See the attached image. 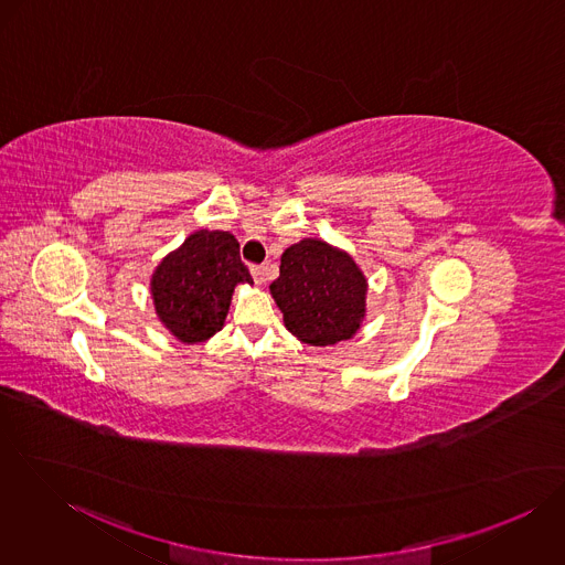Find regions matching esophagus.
<instances>
[{
	"instance_id": "1",
	"label": "esophagus",
	"mask_w": 565,
	"mask_h": 565,
	"mask_svg": "<svg viewBox=\"0 0 565 565\" xmlns=\"http://www.w3.org/2000/svg\"><path fill=\"white\" fill-rule=\"evenodd\" d=\"M249 274H252V278H254V282L258 285V287H263L265 285V267H249Z\"/></svg>"
}]
</instances>
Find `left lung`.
<instances>
[{"label":"left lung","mask_w":565,"mask_h":565,"mask_svg":"<svg viewBox=\"0 0 565 565\" xmlns=\"http://www.w3.org/2000/svg\"><path fill=\"white\" fill-rule=\"evenodd\" d=\"M269 294L285 328L320 348L352 339L367 311L363 269L345 249L322 239H302L282 252Z\"/></svg>","instance_id":"obj_1"}]
</instances>
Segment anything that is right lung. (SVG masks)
<instances>
[{
  "instance_id": "right-lung-1",
  "label": "right lung",
  "mask_w": 565,
  "mask_h": 565,
  "mask_svg": "<svg viewBox=\"0 0 565 565\" xmlns=\"http://www.w3.org/2000/svg\"><path fill=\"white\" fill-rule=\"evenodd\" d=\"M237 285H252L239 242L224 231H195L162 256L150 278L159 322L182 343H204L226 322Z\"/></svg>"
}]
</instances>
